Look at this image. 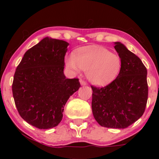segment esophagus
Returning <instances> with one entry per match:
<instances>
[{"label": "esophagus", "instance_id": "obj_1", "mask_svg": "<svg viewBox=\"0 0 159 159\" xmlns=\"http://www.w3.org/2000/svg\"><path fill=\"white\" fill-rule=\"evenodd\" d=\"M80 83H81V84L83 86L87 84V82H86L84 80H83V79H80Z\"/></svg>", "mask_w": 159, "mask_h": 159}]
</instances>
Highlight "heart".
<instances>
[{
	"label": "heart",
	"mask_w": 159,
	"mask_h": 159,
	"mask_svg": "<svg viewBox=\"0 0 159 159\" xmlns=\"http://www.w3.org/2000/svg\"><path fill=\"white\" fill-rule=\"evenodd\" d=\"M66 66L75 72L87 71V77L95 85L105 86L118 76L122 61L117 54L98 46L86 47L66 59Z\"/></svg>",
	"instance_id": "heart-1"
}]
</instances>
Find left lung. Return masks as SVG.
I'll list each match as a JSON object with an SVG mask.
<instances>
[{"instance_id":"left-lung-1","label":"left lung","mask_w":159,"mask_h":159,"mask_svg":"<svg viewBox=\"0 0 159 159\" xmlns=\"http://www.w3.org/2000/svg\"><path fill=\"white\" fill-rule=\"evenodd\" d=\"M114 48L122 61L118 76L104 87L91 86L92 111L100 125L125 129L145 111L148 98L147 70L141 60L121 43Z\"/></svg>"}]
</instances>
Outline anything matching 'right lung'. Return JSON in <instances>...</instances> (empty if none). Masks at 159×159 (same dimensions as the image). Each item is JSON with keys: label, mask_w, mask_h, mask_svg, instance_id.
<instances>
[{"label": "right lung", "mask_w": 159, "mask_h": 159, "mask_svg": "<svg viewBox=\"0 0 159 159\" xmlns=\"http://www.w3.org/2000/svg\"><path fill=\"white\" fill-rule=\"evenodd\" d=\"M69 43L45 37L27 50L16 68L12 90L16 108L27 123L39 129L55 127L69 98L81 87L66 78L64 57Z\"/></svg>", "instance_id": "right-lung-1"}]
</instances>
